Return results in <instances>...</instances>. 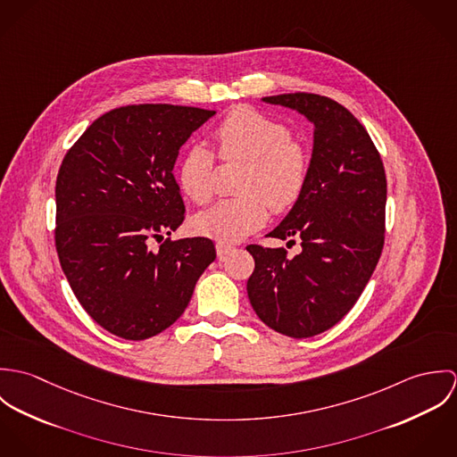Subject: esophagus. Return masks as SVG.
<instances>
[{
  "instance_id": "obj_1",
  "label": "esophagus",
  "mask_w": 457,
  "mask_h": 457,
  "mask_svg": "<svg viewBox=\"0 0 457 457\" xmlns=\"http://www.w3.org/2000/svg\"><path fill=\"white\" fill-rule=\"evenodd\" d=\"M232 252H234V246H232V245H225V243H218V245H216V253H218L220 259H223L225 255H228V253H232Z\"/></svg>"
}]
</instances>
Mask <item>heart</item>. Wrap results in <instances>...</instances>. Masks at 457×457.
I'll return each mask as SVG.
<instances>
[{"instance_id":"b5f03b06","label":"heart","mask_w":457,"mask_h":457,"mask_svg":"<svg viewBox=\"0 0 457 457\" xmlns=\"http://www.w3.org/2000/svg\"><path fill=\"white\" fill-rule=\"evenodd\" d=\"M216 154L225 163H245L237 198L218 202L194 220L198 234L221 243L237 241L257 230L274 212L292 209L304 194L312 154L288 127L252 107L230 111L212 130ZM216 156L202 145L181 158L178 183L194 204L205 205L214 196Z\"/></svg>"}]
</instances>
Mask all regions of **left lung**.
<instances>
[{
    "label": "left lung",
    "instance_id": "obj_1",
    "mask_svg": "<svg viewBox=\"0 0 457 457\" xmlns=\"http://www.w3.org/2000/svg\"><path fill=\"white\" fill-rule=\"evenodd\" d=\"M297 109L315 125L310 179L301 200L269 237L301 239V253L248 245L255 269L250 303L265 326L312 337L336 326L357 303L386 241L387 178L359 120L332 98L285 93L263 98Z\"/></svg>",
    "mask_w": 457,
    "mask_h": 457
}]
</instances>
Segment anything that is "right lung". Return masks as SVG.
I'll use <instances>...</instances> for the list:
<instances>
[{
	"label": "right lung",
	"mask_w": 457,
	"mask_h": 457,
	"mask_svg": "<svg viewBox=\"0 0 457 457\" xmlns=\"http://www.w3.org/2000/svg\"><path fill=\"white\" fill-rule=\"evenodd\" d=\"M212 114L125 105L100 116L66 151L56 179V252L77 301L111 334L140 341L172 326L216 259L207 237H169L187 216L176 158Z\"/></svg>",
	"instance_id": "1"
}]
</instances>
